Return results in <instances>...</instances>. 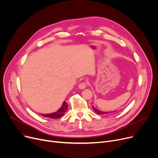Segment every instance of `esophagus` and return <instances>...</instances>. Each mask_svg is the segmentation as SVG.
I'll return each mask as SVG.
<instances>
[{
	"mask_svg": "<svg viewBox=\"0 0 158 158\" xmlns=\"http://www.w3.org/2000/svg\"><path fill=\"white\" fill-rule=\"evenodd\" d=\"M87 85V82H82V83H80L78 85V87L80 89H85Z\"/></svg>",
	"mask_w": 158,
	"mask_h": 158,
	"instance_id": "34e87169",
	"label": "esophagus"
}]
</instances>
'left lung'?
I'll use <instances>...</instances> for the list:
<instances>
[{"label":"left lung","instance_id":"left-lung-1","mask_svg":"<svg viewBox=\"0 0 158 158\" xmlns=\"http://www.w3.org/2000/svg\"><path fill=\"white\" fill-rule=\"evenodd\" d=\"M92 107H93V110H94V112L98 114V115H103V114H108L110 112H102V111H100L96 108H95L93 106H92Z\"/></svg>","mask_w":158,"mask_h":158}]
</instances>
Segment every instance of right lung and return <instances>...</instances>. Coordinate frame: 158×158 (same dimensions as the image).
<instances>
[{
  "mask_svg": "<svg viewBox=\"0 0 158 158\" xmlns=\"http://www.w3.org/2000/svg\"><path fill=\"white\" fill-rule=\"evenodd\" d=\"M68 103H66V101H64L62 105L61 106L60 109L59 110H57L56 112L53 113V114H44V115L43 114L42 115L43 117H49V118H54V119L59 118L60 117H61L64 115L65 112H66V111L68 110Z\"/></svg>",
  "mask_w": 158,
  "mask_h": 158,
  "instance_id": "1",
  "label": "right lung"
}]
</instances>
